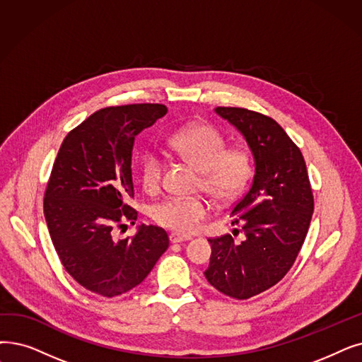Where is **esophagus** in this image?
I'll list each match as a JSON object with an SVG mask.
<instances>
[{
  "mask_svg": "<svg viewBox=\"0 0 362 362\" xmlns=\"http://www.w3.org/2000/svg\"><path fill=\"white\" fill-rule=\"evenodd\" d=\"M189 240H192L189 235H182V233H177V232L170 233V241L171 243H183V241H189Z\"/></svg>",
  "mask_w": 362,
  "mask_h": 362,
  "instance_id": "esophagus-1",
  "label": "esophagus"
}]
</instances>
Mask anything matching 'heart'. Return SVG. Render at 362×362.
Segmentation results:
<instances>
[{
	"instance_id": "b5f03b06",
	"label": "heart",
	"mask_w": 362,
	"mask_h": 362,
	"mask_svg": "<svg viewBox=\"0 0 362 362\" xmlns=\"http://www.w3.org/2000/svg\"><path fill=\"white\" fill-rule=\"evenodd\" d=\"M170 146L202 170V186L214 199L229 204L244 191L253 175L250 153L240 146L226 148V140L213 125L194 124L173 134ZM164 158L156 149L144 153L140 177L145 189L155 192L163 183ZM210 202L201 197H168L151 210L155 223L191 233L210 216Z\"/></svg>"
}]
</instances>
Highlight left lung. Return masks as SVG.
I'll use <instances>...</instances> for the list:
<instances>
[{
  "mask_svg": "<svg viewBox=\"0 0 362 362\" xmlns=\"http://www.w3.org/2000/svg\"><path fill=\"white\" fill-rule=\"evenodd\" d=\"M216 112L245 137L255 177L230 210L244 240L233 241L229 233L209 238L211 257L204 275L217 291L247 300L291 269L310 225L313 194L300 149L275 119L245 107L217 106Z\"/></svg>",
  "mask_w": 362,
  "mask_h": 362,
  "instance_id": "1",
  "label": "left lung"
}]
</instances>
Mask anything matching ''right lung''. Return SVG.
Wrapping results in <instances>:
<instances>
[{"mask_svg":"<svg viewBox=\"0 0 362 362\" xmlns=\"http://www.w3.org/2000/svg\"><path fill=\"white\" fill-rule=\"evenodd\" d=\"M167 114L160 103L109 106L72 129L62 144L44 194V216L66 272L91 293L115 297L130 291L168 248L163 228L136 223L132 152L134 137Z\"/></svg>","mask_w":362,"mask_h":362,"instance_id":"obj_1","label":"right lung"}]
</instances>
